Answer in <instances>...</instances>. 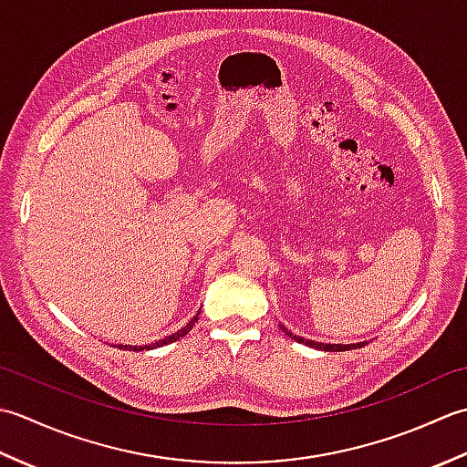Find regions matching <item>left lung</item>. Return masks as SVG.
Here are the masks:
<instances>
[{
    "label": "left lung",
    "mask_w": 467,
    "mask_h": 467,
    "mask_svg": "<svg viewBox=\"0 0 467 467\" xmlns=\"http://www.w3.org/2000/svg\"><path fill=\"white\" fill-rule=\"evenodd\" d=\"M281 329L286 333V337H291V339L299 341V343H305L309 347H315V349H321V351H351V349H361V347L367 345V341H361V343H351V345H341V343H317V341H311V339H303V337H296L293 335L291 331H286L285 327L281 325Z\"/></svg>",
    "instance_id": "left-lung-1"
}]
</instances>
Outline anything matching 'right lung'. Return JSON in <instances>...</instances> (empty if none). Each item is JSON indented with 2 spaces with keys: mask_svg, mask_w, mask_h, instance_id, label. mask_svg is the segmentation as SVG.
Returning a JSON list of instances; mask_svg holds the SVG:
<instances>
[{
  "mask_svg": "<svg viewBox=\"0 0 467 467\" xmlns=\"http://www.w3.org/2000/svg\"><path fill=\"white\" fill-rule=\"evenodd\" d=\"M198 315H201V311H198L191 321H188L181 331H176V333H172V335H168V337H164V339H161V341H156V343H150V345H118V349H126V351H150V349H156V347H164V345H168V343H174V341H178L181 339V337H184L188 331L192 329L194 327V323L198 321Z\"/></svg>",
  "mask_w": 467,
  "mask_h": 467,
  "instance_id": "1",
  "label": "right lung"
}]
</instances>
